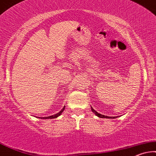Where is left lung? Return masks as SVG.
<instances>
[{
	"label": "left lung",
	"instance_id": "1",
	"mask_svg": "<svg viewBox=\"0 0 156 156\" xmlns=\"http://www.w3.org/2000/svg\"><path fill=\"white\" fill-rule=\"evenodd\" d=\"M91 110H92V112H94V114H96V116H97V117H100V118H112V117H107V116H104V115H102V114H98L97 112H96L95 110H94V109H93V108L91 107ZM113 118H116V117H113Z\"/></svg>",
	"mask_w": 156,
	"mask_h": 156
}]
</instances>
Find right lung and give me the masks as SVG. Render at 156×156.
Here are the masks:
<instances>
[{"label":"right lung","mask_w":156,"mask_h":156,"mask_svg":"<svg viewBox=\"0 0 156 156\" xmlns=\"http://www.w3.org/2000/svg\"><path fill=\"white\" fill-rule=\"evenodd\" d=\"M65 109V106L63 108H62V109L61 110V111L60 112H58V113H57L56 114H54V115H52V116H50V117H42V119H54V118H57L58 117H59V116L61 114H62V112L64 111Z\"/></svg>","instance_id":"add662e5"}]
</instances>
